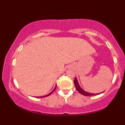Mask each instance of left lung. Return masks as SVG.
<instances>
[{
  "instance_id": "left-lung-1",
  "label": "left lung",
  "mask_w": 125,
  "mask_h": 125,
  "mask_svg": "<svg viewBox=\"0 0 125 125\" xmlns=\"http://www.w3.org/2000/svg\"><path fill=\"white\" fill-rule=\"evenodd\" d=\"M73 82H74V85H75V87H76V90L80 93V94H83V95H84V96L97 95V94H99L102 93V92H101V93H98V94H92V93H89V92H86L85 90H84L81 86H80L79 84V83H78V81H77V80L76 77L75 79H74V81Z\"/></svg>"
}]
</instances>
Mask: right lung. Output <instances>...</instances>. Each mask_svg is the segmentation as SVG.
I'll use <instances>...</instances> for the list:
<instances>
[{
    "instance_id": "obj_1",
    "label": "right lung",
    "mask_w": 125,
    "mask_h": 125,
    "mask_svg": "<svg viewBox=\"0 0 125 125\" xmlns=\"http://www.w3.org/2000/svg\"><path fill=\"white\" fill-rule=\"evenodd\" d=\"M56 85H55V87H54V89L52 90V91L51 92V93H49V94H46V95H44V96H39V97H41V98H42V97H46V96H49V95H51V94H52V93L53 92V91H54V90L56 89Z\"/></svg>"
}]
</instances>
